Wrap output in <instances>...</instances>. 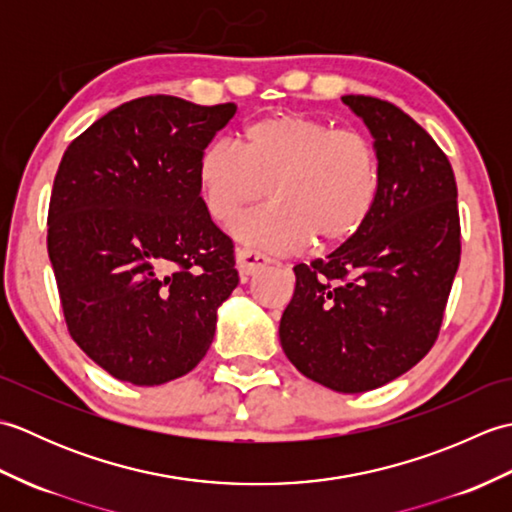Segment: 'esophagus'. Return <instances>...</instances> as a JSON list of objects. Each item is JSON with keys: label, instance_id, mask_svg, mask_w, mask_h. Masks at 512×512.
Instances as JSON below:
<instances>
[{"label": "esophagus", "instance_id": "34e87169", "mask_svg": "<svg viewBox=\"0 0 512 512\" xmlns=\"http://www.w3.org/2000/svg\"><path fill=\"white\" fill-rule=\"evenodd\" d=\"M235 262H237L239 277L246 281L248 277H253L255 273H259V270L266 268L270 264V257H266L264 253H259V250H253V248H237Z\"/></svg>", "mask_w": 512, "mask_h": 512}]
</instances>
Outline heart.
Returning a JSON list of instances; mask_svg holds the SVG:
<instances>
[{
	"label": "heart",
	"mask_w": 512,
	"mask_h": 512,
	"mask_svg": "<svg viewBox=\"0 0 512 512\" xmlns=\"http://www.w3.org/2000/svg\"><path fill=\"white\" fill-rule=\"evenodd\" d=\"M198 184L215 222L248 206L273 204L235 224L237 237L277 253H295L354 237L380 189L376 147L356 129H336L301 112L259 118L231 140H215L198 160Z\"/></svg>",
	"instance_id": "1"
}]
</instances>
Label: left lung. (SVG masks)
Instances as JSON below:
<instances>
[{
  "label": "left lung",
  "instance_id": "1",
  "mask_svg": "<svg viewBox=\"0 0 512 512\" xmlns=\"http://www.w3.org/2000/svg\"><path fill=\"white\" fill-rule=\"evenodd\" d=\"M374 136L372 213L328 259L295 268L279 339L290 363L341 394L387 385L438 341L460 266L458 187L447 154L394 103L343 96Z\"/></svg>",
  "mask_w": 512,
  "mask_h": 512
}]
</instances>
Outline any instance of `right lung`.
Listing matches in <instances>:
<instances>
[{
	"label": "right lung",
	"mask_w": 512,
	"mask_h": 512,
	"mask_svg": "<svg viewBox=\"0 0 512 512\" xmlns=\"http://www.w3.org/2000/svg\"><path fill=\"white\" fill-rule=\"evenodd\" d=\"M235 112V103L143 96L101 116L61 158L48 255L65 325L125 383L191 372L237 286L233 239L198 184L200 154Z\"/></svg>",
	"instance_id": "1"
}]
</instances>
